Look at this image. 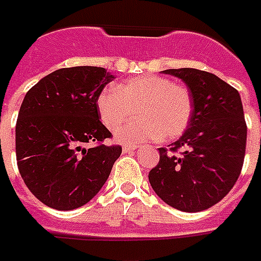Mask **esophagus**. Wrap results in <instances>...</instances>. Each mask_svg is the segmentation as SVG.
<instances>
[{
  "label": "esophagus",
  "instance_id": "1",
  "mask_svg": "<svg viewBox=\"0 0 261 261\" xmlns=\"http://www.w3.org/2000/svg\"><path fill=\"white\" fill-rule=\"evenodd\" d=\"M135 149H138V146L129 145V146H123V149H122V150H123V153H127V151H132L135 150Z\"/></svg>",
  "mask_w": 261,
  "mask_h": 261
}]
</instances>
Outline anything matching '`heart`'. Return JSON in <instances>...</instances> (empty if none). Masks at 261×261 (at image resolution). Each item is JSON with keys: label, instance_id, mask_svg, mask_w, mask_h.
Here are the masks:
<instances>
[{"label": "heart", "instance_id": "b5f03b06", "mask_svg": "<svg viewBox=\"0 0 261 261\" xmlns=\"http://www.w3.org/2000/svg\"><path fill=\"white\" fill-rule=\"evenodd\" d=\"M101 121L110 130L121 127L116 138L122 143H138L163 138L177 139L186 132L193 115V98L186 86L163 75H140L107 88L97 99Z\"/></svg>", "mask_w": 261, "mask_h": 261}]
</instances>
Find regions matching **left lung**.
<instances>
[{
	"instance_id": "8db88e82",
	"label": "left lung",
	"mask_w": 261,
	"mask_h": 261,
	"mask_svg": "<svg viewBox=\"0 0 261 261\" xmlns=\"http://www.w3.org/2000/svg\"><path fill=\"white\" fill-rule=\"evenodd\" d=\"M184 81L193 98L187 130L149 173L154 193L184 212L218 204L240 175L246 153V126L239 92L212 73L197 68L162 71Z\"/></svg>"
}]
</instances>
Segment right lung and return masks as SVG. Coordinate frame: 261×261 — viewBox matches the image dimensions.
<instances>
[{"label": "right lung", "mask_w": 261, "mask_h": 261, "mask_svg": "<svg viewBox=\"0 0 261 261\" xmlns=\"http://www.w3.org/2000/svg\"><path fill=\"white\" fill-rule=\"evenodd\" d=\"M114 75L102 67L56 70L27 92L15 126L18 170L36 198L59 211L94 198L121 156L97 99ZM91 144V146H88Z\"/></svg>", "instance_id": "1"}]
</instances>
